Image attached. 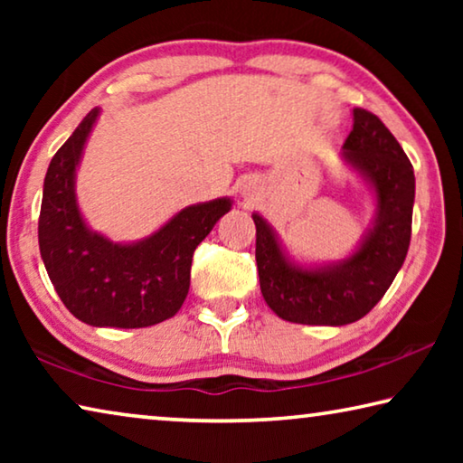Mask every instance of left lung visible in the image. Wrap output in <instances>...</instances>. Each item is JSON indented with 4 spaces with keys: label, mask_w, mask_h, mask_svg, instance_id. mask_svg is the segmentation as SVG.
<instances>
[{
    "label": "left lung",
    "mask_w": 463,
    "mask_h": 463,
    "mask_svg": "<svg viewBox=\"0 0 463 463\" xmlns=\"http://www.w3.org/2000/svg\"><path fill=\"white\" fill-rule=\"evenodd\" d=\"M343 156L370 182L378 200L373 229L345 261L317 269L296 268L286 260L271 226L253 214L261 294L289 323L341 326L364 318L386 294L409 253L414 171L402 146L378 116L355 108Z\"/></svg>",
    "instance_id": "obj_1"
}]
</instances>
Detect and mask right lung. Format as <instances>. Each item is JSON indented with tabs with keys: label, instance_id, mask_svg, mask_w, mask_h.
I'll return each instance as SVG.
<instances>
[{
	"label": "right lung",
	"instance_id": "obj_1",
	"mask_svg": "<svg viewBox=\"0 0 463 463\" xmlns=\"http://www.w3.org/2000/svg\"><path fill=\"white\" fill-rule=\"evenodd\" d=\"M98 114L93 108L52 156L44 177L38 245L54 289L75 318L91 326H151L182 308L194 250L232 202L218 198L187 206L132 245L90 231L77 208L75 169Z\"/></svg>",
	"mask_w": 463,
	"mask_h": 463
}]
</instances>
